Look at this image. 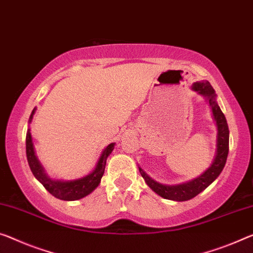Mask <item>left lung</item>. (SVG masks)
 <instances>
[{"instance_id":"obj_1","label":"left lung","mask_w":253,"mask_h":253,"mask_svg":"<svg viewBox=\"0 0 253 253\" xmlns=\"http://www.w3.org/2000/svg\"><path fill=\"white\" fill-rule=\"evenodd\" d=\"M192 90L197 91L198 94L204 96L211 108L212 118L215 120L217 127L216 135V151L215 156L211 162V166L208 167L205 172L198 177H194L192 180L184 183L167 185L162 184L159 182L151 178L141 167H139V172L146 181L147 185L156 192L158 196H161L165 199L174 200V201H186L198 196L200 192H203L206 188H208L223 170L225 163H226L228 155V141H230V131L225 115L221 112L218 106L216 98V92L211 87V84L208 81H197L192 84Z\"/></svg>"}]
</instances>
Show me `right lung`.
Returning a JSON list of instances; mask_svg holds the SVG:
<instances>
[{
    "label": "right lung",
    "instance_id": "1",
    "mask_svg": "<svg viewBox=\"0 0 253 253\" xmlns=\"http://www.w3.org/2000/svg\"><path fill=\"white\" fill-rule=\"evenodd\" d=\"M37 108L35 107L32 114L29 118V123H32L35 112ZM115 142H112L105 148L100 156L97 161V164L95 169L91 170L90 173L87 174L86 176H83L80 178H76V180H55L48 176L46 173L44 166L38 159L36 151H35V146L33 142L32 133H30V129L27 131L26 135V153H27V159H28V164L30 169L34 174V176L37 178L41 183L44 185V188L47 191L53 194L57 199L65 200V201H75L79 200L81 198H84L88 194H90L99 185L100 180L104 175L105 172V165H106V159L110 156L112 151L114 149Z\"/></svg>",
    "mask_w": 253,
    "mask_h": 253
}]
</instances>
